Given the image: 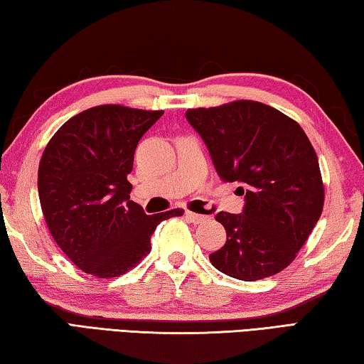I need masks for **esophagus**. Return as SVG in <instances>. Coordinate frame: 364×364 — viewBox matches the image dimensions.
<instances>
[{
	"instance_id": "obj_1",
	"label": "esophagus",
	"mask_w": 364,
	"mask_h": 364,
	"mask_svg": "<svg viewBox=\"0 0 364 364\" xmlns=\"http://www.w3.org/2000/svg\"><path fill=\"white\" fill-rule=\"evenodd\" d=\"M186 218L194 225H199V223H202V221L207 220L205 215H199V213H194V212H186Z\"/></svg>"
}]
</instances>
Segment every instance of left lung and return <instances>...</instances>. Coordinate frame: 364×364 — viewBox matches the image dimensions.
Segmentation results:
<instances>
[{
    "mask_svg": "<svg viewBox=\"0 0 364 364\" xmlns=\"http://www.w3.org/2000/svg\"><path fill=\"white\" fill-rule=\"evenodd\" d=\"M217 173L237 181L242 213H217L226 242L208 255L231 278L257 281L292 263L318 223L324 188L316 152L297 122L255 101L189 109Z\"/></svg>",
    "mask_w": 364,
    "mask_h": 364,
    "instance_id": "left-lung-1",
    "label": "left lung"
}]
</instances>
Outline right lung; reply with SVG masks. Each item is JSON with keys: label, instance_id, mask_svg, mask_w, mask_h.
Wrapping results in <instances>:
<instances>
[{"label": "right lung", "instance_id": "right-lung-1", "mask_svg": "<svg viewBox=\"0 0 364 364\" xmlns=\"http://www.w3.org/2000/svg\"><path fill=\"white\" fill-rule=\"evenodd\" d=\"M162 114L117 104L91 107L67 120L43 152V215L54 241L85 273L125 274L151 252L160 221L184 213L146 215L130 200L134 149Z\"/></svg>", "mask_w": 364, "mask_h": 364}]
</instances>
